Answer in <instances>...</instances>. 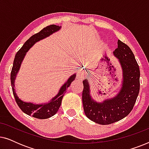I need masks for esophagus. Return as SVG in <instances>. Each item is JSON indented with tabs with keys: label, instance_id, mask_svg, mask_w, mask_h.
Masks as SVG:
<instances>
[{
	"label": "esophagus",
	"instance_id": "1",
	"mask_svg": "<svg viewBox=\"0 0 149 149\" xmlns=\"http://www.w3.org/2000/svg\"><path fill=\"white\" fill-rule=\"evenodd\" d=\"M85 74H86V72H85L84 70H81L78 73H77V80L83 81V79H84V78H85Z\"/></svg>",
	"mask_w": 149,
	"mask_h": 149
}]
</instances>
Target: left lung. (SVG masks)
<instances>
[{"instance_id":"8db88e82","label":"left lung","mask_w":149,"mask_h":149,"mask_svg":"<svg viewBox=\"0 0 149 149\" xmlns=\"http://www.w3.org/2000/svg\"><path fill=\"white\" fill-rule=\"evenodd\" d=\"M113 55L122 70L119 92L113 97L97 102L91 95L88 80L83 81L82 100L85 115L95 123L109 125L123 119L132 111L140 91V69L135 56L127 45L119 40Z\"/></svg>"}]
</instances>
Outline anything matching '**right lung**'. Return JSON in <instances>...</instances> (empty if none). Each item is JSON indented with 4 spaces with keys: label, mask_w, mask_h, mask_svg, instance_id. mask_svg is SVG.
Wrapping results in <instances>:
<instances>
[{
    "label": "right lung",
    "mask_w": 149,
    "mask_h": 149,
    "mask_svg": "<svg viewBox=\"0 0 149 149\" xmlns=\"http://www.w3.org/2000/svg\"><path fill=\"white\" fill-rule=\"evenodd\" d=\"M61 28H62V26L53 24V25L48 26L44 28L38 33L32 35L29 39L26 40L25 43L22 47V48L18 51L13 61V68H12L11 72V83L12 90H13V93L14 97H15V101L18 107L24 113L29 116H32L36 119H45L56 115V113L58 111V109H60L63 96H64V93L66 92V89L70 86L71 83L76 78V73L71 75L68 79V80L62 85V86L59 89L58 94L53 97L48 102L42 104H36L30 102H28L24 101L22 99H20L15 91V81L18 72H19L22 63L25 58L26 53L29 51L30 49L36 42L48 37L55 32L59 31L61 29Z\"/></svg>",
    "instance_id": "add662e5"
}]
</instances>
